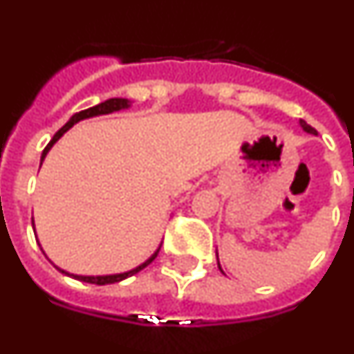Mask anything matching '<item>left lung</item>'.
Here are the masks:
<instances>
[{"mask_svg":"<svg viewBox=\"0 0 354 354\" xmlns=\"http://www.w3.org/2000/svg\"><path fill=\"white\" fill-rule=\"evenodd\" d=\"M299 126L303 127V131H305V133H310V134H315V136H317V131H315L312 126H308L305 120H299ZM216 259H218V252H216ZM218 268H220V271L223 273V270H221V266H220V261H218Z\"/></svg>","mask_w":354,"mask_h":354,"instance_id":"8db88e82","label":"left lung"}]
</instances>
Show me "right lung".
Listing matches in <instances>:
<instances>
[{
  "mask_svg": "<svg viewBox=\"0 0 354 354\" xmlns=\"http://www.w3.org/2000/svg\"><path fill=\"white\" fill-rule=\"evenodd\" d=\"M131 104H133V102H131L129 99H124V97H113V99H108V101H104V102H101V104L93 106V108L83 109V111H80V113L72 115V117L68 118L67 124H65V126L62 127V129L55 134V136H53V140H51V142L48 143V147H46V149H44L42 158H40V161H44V159H46V156H48L49 150L53 149V145H55V143L58 142V140H60L62 136H64V134L67 133V131L71 129L72 126H74V124H77V122L84 120V118L101 117V115H109V113H115V111H120V109H127V108H131ZM31 225H35V223H33V221H31ZM161 243H162V241H161ZM161 243H159V246H158V248H156V252L152 253V255H150V257L147 259L145 262H142V264L136 266V268H133V270L124 271V273L97 274V277H93V274H90V277H88V274H74V273H68V271L62 270V268H58V266H55V264H53V266H55V268H56V270H58V271H62V273L67 274V277L76 278V280H81V282L95 283V286H106V283L122 282V280H126V278H129V277H133V274L140 273V271H142L143 268H147V266H149L150 262H152V261H154L156 257H158L159 250H161Z\"/></svg>",
  "mask_w": 354,
  "mask_h": 354,
  "instance_id": "obj_1",
  "label": "right lung"
}]
</instances>
